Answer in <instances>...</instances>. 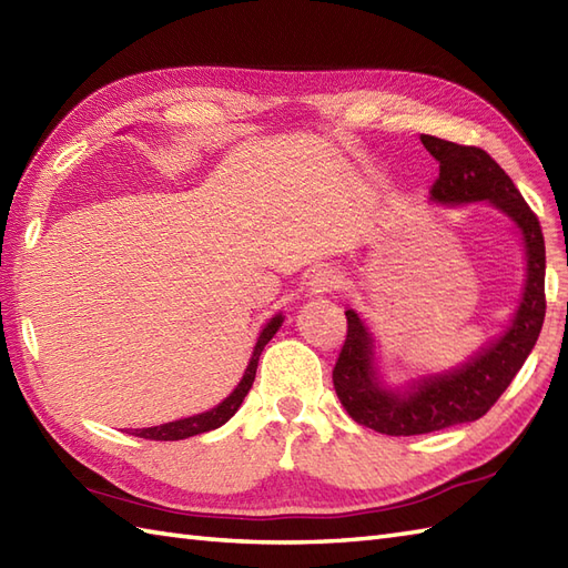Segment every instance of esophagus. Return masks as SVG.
Masks as SVG:
<instances>
[{
    "mask_svg": "<svg viewBox=\"0 0 568 568\" xmlns=\"http://www.w3.org/2000/svg\"><path fill=\"white\" fill-rule=\"evenodd\" d=\"M343 285V275L336 268H318L310 281L312 295H328Z\"/></svg>",
    "mask_w": 568,
    "mask_h": 568,
    "instance_id": "1",
    "label": "esophagus"
}]
</instances>
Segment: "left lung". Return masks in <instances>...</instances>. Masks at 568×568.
Wrapping results in <instances>:
<instances>
[{
	"instance_id": "left-lung-1",
	"label": "left lung",
	"mask_w": 568,
	"mask_h": 568,
	"mask_svg": "<svg viewBox=\"0 0 568 568\" xmlns=\"http://www.w3.org/2000/svg\"><path fill=\"white\" fill-rule=\"evenodd\" d=\"M439 160L429 194L442 203L489 201L520 227L528 252V281L511 328L468 365L432 376L400 396L379 386L372 367V338L359 316L347 310V336L333 367V388L355 423L388 436H413L473 423L514 382L545 322V237L532 209L511 178L477 145L419 136Z\"/></svg>"
}]
</instances>
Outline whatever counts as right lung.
Listing matches in <instances>:
<instances>
[{
  "label": "right lung",
  "instance_id": "add662e5",
  "mask_svg": "<svg viewBox=\"0 0 568 568\" xmlns=\"http://www.w3.org/2000/svg\"><path fill=\"white\" fill-rule=\"evenodd\" d=\"M283 324V316H273L271 322L266 324V328L261 331L258 336V343L254 347V355H252V362L250 367H246L244 376L240 386L232 390V394L217 405V408L209 410V413H201V415H194V417H184V419H174V423H168V425H160V427H149V429H129V434L132 436H141V439H151V442H178V439H189V436H196V434H203V432H211L215 427L225 425L227 419L237 413V408L242 405L244 396L250 394V388L254 384V376H256V367H258V355L261 351H264L266 343L275 336V331L281 328Z\"/></svg>",
  "mask_w": 568,
  "mask_h": 568
}]
</instances>
